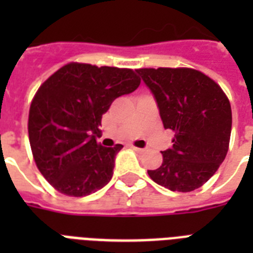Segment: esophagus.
<instances>
[{"label": "esophagus", "mask_w": 253, "mask_h": 253, "mask_svg": "<svg viewBox=\"0 0 253 253\" xmlns=\"http://www.w3.org/2000/svg\"><path fill=\"white\" fill-rule=\"evenodd\" d=\"M131 148H132L135 152H137V153H141V152H144V149H143V148H137V147H135V145H131Z\"/></svg>", "instance_id": "1"}]
</instances>
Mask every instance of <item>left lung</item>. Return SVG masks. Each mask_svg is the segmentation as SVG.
<instances>
[{
	"label": "left lung",
	"instance_id": "1",
	"mask_svg": "<svg viewBox=\"0 0 253 253\" xmlns=\"http://www.w3.org/2000/svg\"><path fill=\"white\" fill-rule=\"evenodd\" d=\"M159 106L165 128L174 131L173 147L161 152L152 180L170 191L201 187L226 157L231 106L218 84L198 70L179 67L136 70Z\"/></svg>",
	"mask_w": 253,
	"mask_h": 253
}]
</instances>
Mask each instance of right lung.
<instances>
[{
    "label": "right lung",
    "mask_w": 253,
    "mask_h": 253,
    "mask_svg": "<svg viewBox=\"0 0 253 253\" xmlns=\"http://www.w3.org/2000/svg\"><path fill=\"white\" fill-rule=\"evenodd\" d=\"M131 69L71 62L41 84L31 102L28 136L40 173L55 190L80 198L112 179L123 148L96 141L102 114L112 102L139 87Z\"/></svg>",
    "instance_id": "obj_1"
}]
</instances>
